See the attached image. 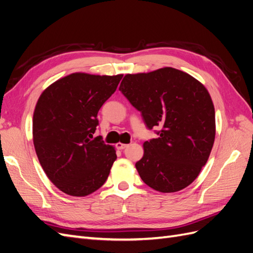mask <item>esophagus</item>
Listing matches in <instances>:
<instances>
[{"instance_id":"esophagus-1","label":"esophagus","mask_w":253,"mask_h":253,"mask_svg":"<svg viewBox=\"0 0 253 253\" xmlns=\"http://www.w3.org/2000/svg\"><path fill=\"white\" fill-rule=\"evenodd\" d=\"M128 144H126V143H122V142H117L116 143V148L118 149V150H124V149H126V147H127Z\"/></svg>"}]
</instances>
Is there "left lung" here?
Here are the masks:
<instances>
[{
    "instance_id": "1",
    "label": "left lung",
    "mask_w": 253,
    "mask_h": 253,
    "mask_svg": "<svg viewBox=\"0 0 253 253\" xmlns=\"http://www.w3.org/2000/svg\"><path fill=\"white\" fill-rule=\"evenodd\" d=\"M119 89L141 113L158 138L143 143L135 167L158 192H177L192 183L208 160L215 139V111L209 91L192 76L173 67L126 74Z\"/></svg>"
}]
</instances>
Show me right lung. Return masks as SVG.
<instances>
[{
  "label": "right lung",
  "mask_w": 253,
  "mask_h": 253,
  "mask_svg": "<svg viewBox=\"0 0 253 253\" xmlns=\"http://www.w3.org/2000/svg\"><path fill=\"white\" fill-rule=\"evenodd\" d=\"M122 75L74 73L53 82L38 99L33 139L42 169L67 195L86 196L108 179L117 158L113 145L93 138L97 114Z\"/></svg>",
  "instance_id": "right-lung-1"
}]
</instances>
